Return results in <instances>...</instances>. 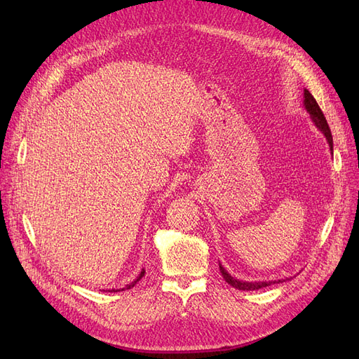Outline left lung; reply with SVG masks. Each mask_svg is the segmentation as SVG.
Here are the masks:
<instances>
[{
  "mask_svg": "<svg viewBox=\"0 0 359 359\" xmlns=\"http://www.w3.org/2000/svg\"><path fill=\"white\" fill-rule=\"evenodd\" d=\"M304 107H306V111L310 114V118L311 121L314 123V126H316L320 132L323 133V136L327 137L328 144H330V149H331V154L334 151V147H332V135H331V130H330V126L327 123V119H325L323 116V112L320 111V107L318 104V102L314 100V97L310 94L309 90H304ZM220 266V273L223 276V278L229 283L232 287L238 289V290H257V289H262V287H266V286H271L274 283H281V281H286V280H278V281H241L238 280L235 277H232L227 271L222 266V264H219Z\"/></svg>",
  "mask_w": 359,
  "mask_h": 359,
  "instance_id": "8db88e82",
  "label": "left lung"
}]
</instances>
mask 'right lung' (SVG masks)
<instances>
[{
  "label": "right lung",
  "mask_w": 359,
  "mask_h": 359,
  "mask_svg": "<svg viewBox=\"0 0 359 359\" xmlns=\"http://www.w3.org/2000/svg\"><path fill=\"white\" fill-rule=\"evenodd\" d=\"M144 276H145V269H142V271H140V274L137 276V278H136V280H133V281H132V283H128V285H127L126 287H123V289H119V290H128V289H132V287H133V286H135V285L137 283V281H139L140 278H142ZM119 290H118V289H116V290H115V289H112V290H107V292H119Z\"/></svg>",
  "instance_id": "obj_1"
}]
</instances>
